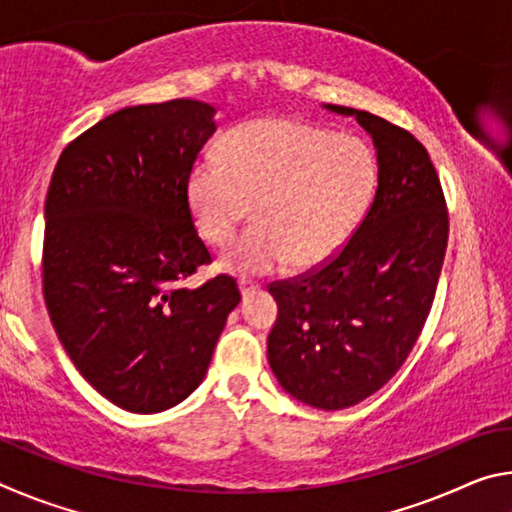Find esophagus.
<instances>
[{
  "label": "esophagus",
  "instance_id": "34e87169",
  "mask_svg": "<svg viewBox=\"0 0 512 512\" xmlns=\"http://www.w3.org/2000/svg\"><path fill=\"white\" fill-rule=\"evenodd\" d=\"M257 289H259V284L246 280V277H241V280H239V291H241V296H248V293H253V291H257Z\"/></svg>",
  "mask_w": 512,
  "mask_h": 512
}]
</instances>
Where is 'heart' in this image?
<instances>
[{
	"mask_svg": "<svg viewBox=\"0 0 512 512\" xmlns=\"http://www.w3.org/2000/svg\"><path fill=\"white\" fill-rule=\"evenodd\" d=\"M375 176L359 137L268 117L232 128L219 160H196L185 194L198 235L212 246L228 244L253 205L255 223L219 266L266 275L287 262L316 268L339 253L368 210Z\"/></svg>",
	"mask_w": 512,
	"mask_h": 512,
	"instance_id": "heart-1",
	"label": "heart"
}]
</instances>
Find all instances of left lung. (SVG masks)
<instances>
[{"instance_id": "1", "label": "left lung", "mask_w": 512, "mask_h": 512, "mask_svg": "<svg viewBox=\"0 0 512 512\" xmlns=\"http://www.w3.org/2000/svg\"><path fill=\"white\" fill-rule=\"evenodd\" d=\"M354 117L377 151V192L348 244L318 271L275 282L268 363L280 386L320 411L359 404L409 357L443 268L449 219L438 173L404 128L366 110Z\"/></svg>"}]
</instances>
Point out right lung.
<instances>
[{
	"label": "right lung",
	"instance_id": "right-lung-1",
	"mask_svg": "<svg viewBox=\"0 0 512 512\" xmlns=\"http://www.w3.org/2000/svg\"><path fill=\"white\" fill-rule=\"evenodd\" d=\"M210 103L176 99L101 119L60 153L45 201L42 289L83 379L131 413L192 395L239 289L219 275L187 205V176L216 131Z\"/></svg>",
	"mask_w": 512,
	"mask_h": 512
}]
</instances>
